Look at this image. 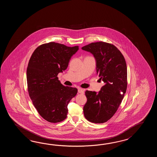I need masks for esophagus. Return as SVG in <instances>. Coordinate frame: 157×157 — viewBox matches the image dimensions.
<instances>
[{"instance_id":"obj_1","label":"esophagus","mask_w":157,"mask_h":157,"mask_svg":"<svg viewBox=\"0 0 157 157\" xmlns=\"http://www.w3.org/2000/svg\"><path fill=\"white\" fill-rule=\"evenodd\" d=\"M78 93L81 94H84V90H83L82 89L79 88V89H78Z\"/></svg>"}]
</instances>
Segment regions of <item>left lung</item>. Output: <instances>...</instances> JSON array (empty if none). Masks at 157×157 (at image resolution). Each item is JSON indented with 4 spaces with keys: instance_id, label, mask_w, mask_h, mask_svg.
Returning <instances> with one entry per match:
<instances>
[{
    "instance_id": "8db88e82",
    "label": "left lung",
    "mask_w": 157,
    "mask_h": 157,
    "mask_svg": "<svg viewBox=\"0 0 157 157\" xmlns=\"http://www.w3.org/2000/svg\"><path fill=\"white\" fill-rule=\"evenodd\" d=\"M82 49L93 54L97 74L104 83L99 93L85 91L87 102L83 108L84 116L91 122L103 124L113 116L126 93V63L122 54L112 44L92 43Z\"/></svg>"
}]
</instances>
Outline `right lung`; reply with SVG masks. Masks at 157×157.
Listing matches in <instances>:
<instances>
[{
    "mask_svg": "<svg viewBox=\"0 0 157 157\" xmlns=\"http://www.w3.org/2000/svg\"><path fill=\"white\" fill-rule=\"evenodd\" d=\"M78 47L50 42L37 47L27 68V89L33 105L44 120L57 123L67 118V105L76 95V87L64 86L58 75L67 69Z\"/></svg>",
    "mask_w": 157,
    "mask_h": 157,
    "instance_id": "obj_1",
    "label": "right lung"
}]
</instances>
